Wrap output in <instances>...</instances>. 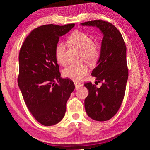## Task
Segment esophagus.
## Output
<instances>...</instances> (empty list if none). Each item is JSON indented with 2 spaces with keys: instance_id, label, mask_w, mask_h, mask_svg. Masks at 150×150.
<instances>
[{
  "instance_id": "obj_1",
  "label": "esophagus",
  "mask_w": 150,
  "mask_h": 150,
  "mask_svg": "<svg viewBox=\"0 0 150 150\" xmlns=\"http://www.w3.org/2000/svg\"><path fill=\"white\" fill-rule=\"evenodd\" d=\"M74 84H75V87H76V88L77 89V88H80L81 86H83V84H81V83H74Z\"/></svg>"
}]
</instances>
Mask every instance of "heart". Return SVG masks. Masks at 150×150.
Listing matches in <instances>:
<instances>
[{"mask_svg": "<svg viewBox=\"0 0 150 150\" xmlns=\"http://www.w3.org/2000/svg\"><path fill=\"white\" fill-rule=\"evenodd\" d=\"M69 41L82 51V58L89 62L96 61L99 56V49L98 45L93 42L90 36L83 31L76 30L72 33ZM65 45L63 42L59 43L56 47L55 53L57 61L64 64ZM88 73V67L85 64H71L66 67L62 71L65 78L74 81H79Z\"/></svg>", "mask_w": 150, "mask_h": 150, "instance_id": "heart-1", "label": "heart"}]
</instances>
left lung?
Returning <instances> with one entry per match:
<instances>
[{
  "instance_id": "1",
  "label": "left lung",
  "mask_w": 150,
  "mask_h": 150,
  "mask_svg": "<svg viewBox=\"0 0 150 150\" xmlns=\"http://www.w3.org/2000/svg\"><path fill=\"white\" fill-rule=\"evenodd\" d=\"M81 24L96 27L103 34L100 56L91 73L102 86L98 88L91 82L84 84L89 91L84 106L91 119L107 121L116 114L124 99L128 78L126 47L120 32L110 22L94 20Z\"/></svg>"
}]
</instances>
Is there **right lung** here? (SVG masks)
Returning <instances> with one entry per match:
<instances>
[{"label": "right lung", "instance_id": "1", "mask_svg": "<svg viewBox=\"0 0 150 150\" xmlns=\"http://www.w3.org/2000/svg\"><path fill=\"white\" fill-rule=\"evenodd\" d=\"M74 25L38 27L27 36L20 49L18 85L28 110L44 126L62 120L66 103L75 89L71 79L61 77L55 53L59 38Z\"/></svg>", "mask_w": 150, "mask_h": 150}]
</instances>
